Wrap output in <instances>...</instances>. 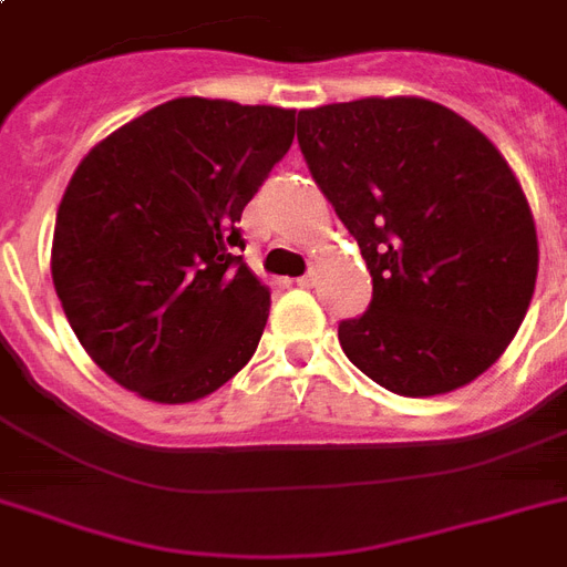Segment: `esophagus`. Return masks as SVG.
<instances>
[{
    "label": "esophagus",
    "mask_w": 567,
    "mask_h": 567,
    "mask_svg": "<svg viewBox=\"0 0 567 567\" xmlns=\"http://www.w3.org/2000/svg\"><path fill=\"white\" fill-rule=\"evenodd\" d=\"M315 282H318V274H315V270H309V274L297 279V285H300V288H311Z\"/></svg>",
    "instance_id": "34e87169"
}]
</instances>
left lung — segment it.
I'll use <instances>...</instances> for the list:
<instances>
[{
  "label": "left lung",
  "mask_w": 567,
  "mask_h": 567,
  "mask_svg": "<svg viewBox=\"0 0 567 567\" xmlns=\"http://www.w3.org/2000/svg\"><path fill=\"white\" fill-rule=\"evenodd\" d=\"M297 141L373 279L368 311L338 323L347 359L403 396L488 371L538 274L533 212L497 146L417 96L300 111Z\"/></svg>",
  "instance_id": "8db88e82"
}]
</instances>
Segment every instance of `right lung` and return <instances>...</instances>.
I'll return each mask as SVG.
<instances>
[{
	"mask_svg": "<svg viewBox=\"0 0 567 567\" xmlns=\"http://www.w3.org/2000/svg\"><path fill=\"white\" fill-rule=\"evenodd\" d=\"M293 111L182 96L96 144L58 205L52 282L93 362L155 403L229 382L270 291L238 220L291 150Z\"/></svg>",
	"mask_w": 567,
	"mask_h": 567,
	"instance_id": "add662e5",
	"label": "right lung"
}]
</instances>
